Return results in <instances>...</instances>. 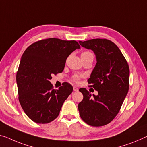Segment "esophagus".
<instances>
[{
	"mask_svg": "<svg viewBox=\"0 0 147 147\" xmlns=\"http://www.w3.org/2000/svg\"><path fill=\"white\" fill-rule=\"evenodd\" d=\"M73 88H74V91H78V88L77 87L74 86Z\"/></svg>",
	"mask_w": 147,
	"mask_h": 147,
	"instance_id": "1",
	"label": "esophagus"
}]
</instances>
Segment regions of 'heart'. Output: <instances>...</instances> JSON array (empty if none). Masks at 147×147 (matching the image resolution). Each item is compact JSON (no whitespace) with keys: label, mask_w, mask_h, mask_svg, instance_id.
Returning a JSON list of instances; mask_svg holds the SVG:
<instances>
[{"label":"heart","mask_w":147,"mask_h":147,"mask_svg":"<svg viewBox=\"0 0 147 147\" xmlns=\"http://www.w3.org/2000/svg\"><path fill=\"white\" fill-rule=\"evenodd\" d=\"M89 55H92V54L91 53V52H89V51H84L81 53V56ZM72 79H73V80L74 81H76V82H79V81H80V77H79L78 75H74L73 76V78H72Z\"/></svg>","instance_id":"heart-1"}]
</instances>
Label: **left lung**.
Listing matches in <instances>:
<instances>
[{"mask_svg":"<svg viewBox=\"0 0 147 147\" xmlns=\"http://www.w3.org/2000/svg\"><path fill=\"white\" fill-rule=\"evenodd\" d=\"M80 43L96 55V64L87 81L98 94L91 96L85 88L80 89L83 98L78 105L79 112L88 125H105L117 116L127 95L129 67L119 49L111 40L93 39Z\"/></svg>","mask_w":147,"mask_h":147,"instance_id":"8db88e82","label":"left lung"}]
</instances>
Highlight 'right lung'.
<instances>
[{"instance_id":"obj_1","label":"right lung","mask_w":147,"mask_h":147,"mask_svg":"<svg viewBox=\"0 0 147 147\" xmlns=\"http://www.w3.org/2000/svg\"><path fill=\"white\" fill-rule=\"evenodd\" d=\"M80 48L76 40L49 38L31 44L24 51L16 74L18 99L34 122L48 123L58 116L73 87L64 82L53 89L49 80L53 74L62 73L67 58Z\"/></svg>"}]
</instances>
